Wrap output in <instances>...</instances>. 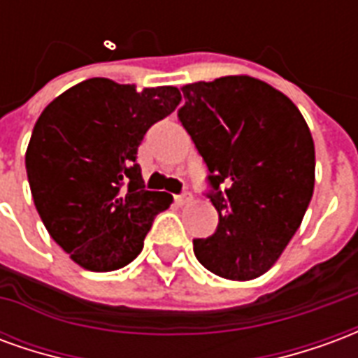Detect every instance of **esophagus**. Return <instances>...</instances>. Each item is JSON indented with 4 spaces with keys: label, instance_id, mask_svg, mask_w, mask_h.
Returning <instances> with one entry per match:
<instances>
[{
    "label": "esophagus",
    "instance_id": "1",
    "mask_svg": "<svg viewBox=\"0 0 358 358\" xmlns=\"http://www.w3.org/2000/svg\"><path fill=\"white\" fill-rule=\"evenodd\" d=\"M174 199H176V203H178V205H186V203L192 201V194H187V192H184V194L174 195Z\"/></svg>",
    "mask_w": 358,
    "mask_h": 358
}]
</instances>
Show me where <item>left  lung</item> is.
<instances>
[{
  "instance_id": "1",
  "label": "left lung",
  "mask_w": 358,
  "mask_h": 358,
  "mask_svg": "<svg viewBox=\"0 0 358 358\" xmlns=\"http://www.w3.org/2000/svg\"><path fill=\"white\" fill-rule=\"evenodd\" d=\"M178 118L209 169L217 232L194 240L197 261L226 280L276 263L315 189V143L293 101L263 80L222 76L182 88Z\"/></svg>"
}]
</instances>
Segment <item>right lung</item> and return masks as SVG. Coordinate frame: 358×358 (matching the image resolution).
Here are the masks:
<instances>
[{
  "instance_id": "right-lung-1",
  "label": "right lung",
  "mask_w": 358,
  "mask_h": 358,
  "mask_svg": "<svg viewBox=\"0 0 358 358\" xmlns=\"http://www.w3.org/2000/svg\"><path fill=\"white\" fill-rule=\"evenodd\" d=\"M182 99L174 86L136 90L90 78L55 97L36 120L27 174L36 210L82 268L110 272L143 249L172 195L143 186L138 148Z\"/></svg>"
}]
</instances>
